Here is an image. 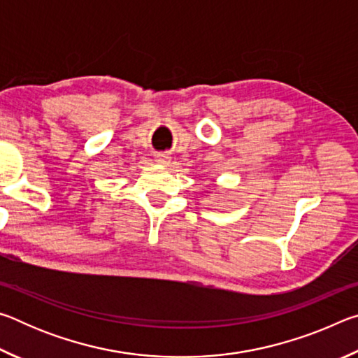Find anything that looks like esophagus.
<instances>
[{"label": "esophagus", "instance_id": "34e87169", "mask_svg": "<svg viewBox=\"0 0 358 358\" xmlns=\"http://www.w3.org/2000/svg\"><path fill=\"white\" fill-rule=\"evenodd\" d=\"M156 162H159V164H164V166H167L169 162H171V157H169L167 155H164V153H161V155H157L156 156Z\"/></svg>", "mask_w": 358, "mask_h": 358}]
</instances>
